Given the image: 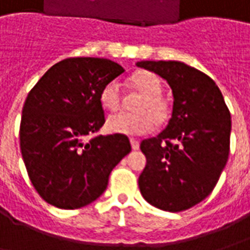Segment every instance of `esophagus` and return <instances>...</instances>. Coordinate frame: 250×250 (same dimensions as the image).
<instances>
[{
    "label": "esophagus",
    "mask_w": 250,
    "mask_h": 250,
    "mask_svg": "<svg viewBox=\"0 0 250 250\" xmlns=\"http://www.w3.org/2000/svg\"><path fill=\"white\" fill-rule=\"evenodd\" d=\"M131 147H132V150H139V142L134 139V138H131Z\"/></svg>",
    "instance_id": "1"
}]
</instances>
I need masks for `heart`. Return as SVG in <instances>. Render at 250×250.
I'll list each match as a JSON object with an SVG mask.
<instances>
[{"label":"heart","mask_w":250,"mask_h":250,"mask_svg":"<svg viewBox=\"0 0 250 250\" xmlns=\"http://www.w3.org/2000/svg\"><path fill=\"white\" fill-rule=\"evenodd\" d=\"M130 87L141 96L134 105V115H111L105 122V130L118 135H141L151 130L152 125L167 123L171 115L170 104L163 98L161 79L151 72L141 71L130 79ZM100 103L111 112L118 111L123 103L122 87L116 80L107 83L100 91Z\"/></svg>","instance_id":"obj_1"}]
</instances>
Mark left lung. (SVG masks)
<instances>
[{
    "label": "left lung",
    "mask_w": 250,
    "mask_h": 250,
    "mask_svg": "<svg viewBox=\"0 0 250 250\" xmlns=\"http://www.w3.org/2000/svg\"><path fill=\"white\" fill-rule=\"evenodd\" d=\"M173 91L171 119L159 135L141 143L147 163L139 188L148 204L182 211L209 195L225 168L231 120L220 88L204 72L181 62H139Z\"/></svg>",
    "instance_id": "1"
}]
</instances>
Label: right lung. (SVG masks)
I'll return each instance as SVG.
<instances>
[{
	"mask_svg": "<svg viewBox=\"0 0 250 250\" xmlns=\"http://www.w3.org/2000/svg\"><path fill=\"white\" fill-rule=\"evenodd\" d=\"M123 72L107 59L71 57L51 66L28 93L20 147L30 182L48 204L79 209L93 202L131 151L125 135L87 141L105 122L102 88Z\"/></svg>",
	"mask_w": 250,
	"mask_h": 250,
	"instance_id": "obj_1",
	"label": "right lung"
}]
</instances>
